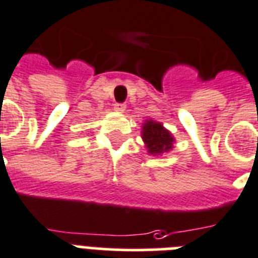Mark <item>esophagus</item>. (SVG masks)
<instances>
[{"instance_id": "esophagus-1", "label": "esophagus", "mask_w": 258, "mask_h": 258, "mask_svg": "<svg viewBox=\"0 0 258 258\" xmlns=\"http://www.w3.org/2000/svg\"><path fill=\"white\" fill-rule=\"evenodd\" d=\"M113 108H114V111L124 112V111H125V108H126V105H125L124 103H114Z\"/></svg>"}]
</instances>
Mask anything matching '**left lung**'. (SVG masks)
I'll return each mask as SVG.
<instances>
[{
	"mask_svg": "<svg viewBox=\"0 0 258 258\" xmlns=\"http://www.w3.org/2000/svg\"><path fill=\"white\" fill-rule=\"evenodd\" d=\"M142 132H144L142 138H144L145 144H146L150 154H160L164 153V151L167 153V151L172 149L173 137L159 122L149 120L144 125V131Z\"/></svg>",
	"mask_w": 258,
	"mask_h": 258,
	"instance_id": "1",
	"label": "left lung"
}]
</instances>
